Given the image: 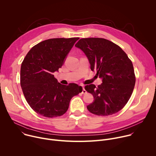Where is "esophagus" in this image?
Here are the masks:
<instances>
[{"instance_id":"esophagus-1","label":"esophagus","mask_w":156,"mask_h":156,"mask_svg":"<svg viewBox=\"0 0 156 156\" xmlns=\"http://www.w3.org/2000/svg\"><path fill=\"white\" fill-rule=\"evenodd\" d=\"M81 93L83 94H86L87 93V91L85 90V89H84V87L83 86V89H82V92H81Z\"/></svg>"}]
</instances>
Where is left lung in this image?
I'll list each match as a JSON object with an SVG mask.
<instances>
[{
  "instance_id": "1",
  "label": "left lung",
  "mask_w": 156,
  "mask_h": 156,
  "mask_svg": "<svg viewBox=\"0 0 156 156\" xmlns=\"http://www.w3.org/2000/svg\"><path fill=\"white\" fill-rule=\"evenodd\" d=\"M87 56L91 70L102 79L98 87L86 85L85 90L93 95L87 106L94 115L108 116L122 110L129 99L136 81L131 60L122 48L107 39L82 38L75 44Z\"/></svg>"
}]
</instances>
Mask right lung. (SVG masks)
<instances>
[{
  "label": "right lung",
  "mask_w": 156,
  "mask_h": 156,
  "mask_svg": "<svg viewBox=\"0 0 156 156\" xmlns=\"http://www.w3.org/2000/svg\"><path fill=\"white\" fill-rule=\"evenodd\" d=\"M79 37L53 38L33 46L22 62L20 84L24 96L37 114L48 118L60 117L67 111L71 99L82 91L76 84L63 85L53 73L63 63Z\"/></svg>",
  "instance_id": "obj_1"
}]
</instances>
